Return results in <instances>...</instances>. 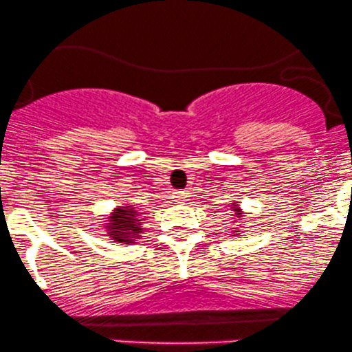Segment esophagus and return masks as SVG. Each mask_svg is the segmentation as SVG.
Instances as JSON below:
<instances>
[{
	"label": "esophagus",
	"mask_w": 352,
	"mask_h": 352,
	"mask_svg": "<svg viewBox=\"0 0 352 352\" xmlns=\"http://www.w3.org/2000/svg\"><path fill=\"white\" fill-rule=\"evenodd\" d=\"M188 196H190V192H186V191H175V192H173V199H175V201H179V203L186 201Z\"/></svg>",
	"instance_id": "obj_1"
}]
</instances>
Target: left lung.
Returning <instances> with one entry per match:
<instances>
[{
	"label": "left lung",
	"mask_w": 352,
	"mask_h": 352,
	"mask_svg": "<svg viewBox=\"0 0 352 352\" xmlns=\"http://www.w3.org/2000/svg\"><path fill=\"white\" fill-rule=\"evenodd\" d=\"M230 208H232V211H233V213H235V217H236V218H241V217H243V213H241L240 206H238L236 203H232V206H230ZM233 232H235V230H233ZM235 235H238V233H235Z\"/></svg>",
	"instance_id": "1"
}]
</instances>
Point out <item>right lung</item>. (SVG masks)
I'll list each match as a JSON object with an SVG mask.
<instances>
[{
  "instance_id": "obj_1",
  "label": "right lung",
  "mask_w": 352,
  "mask_h": 352,
  "mask_svg": "<svg viewBox=\"0 0 352 352\" xmlns=\"http://www.w3.org/2000/svg\"><path fill=\"white\" fill-rule=\"evenodd\" d=\"M142 218L134 206H119L116 208L105 223V232L119 243H135L141 238Z\"/></svg>"
}]
</instances>
